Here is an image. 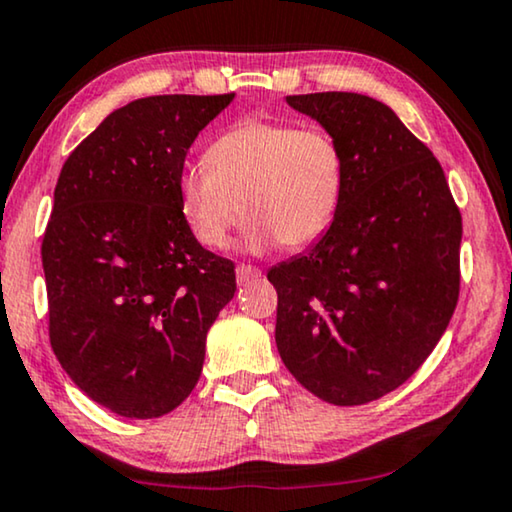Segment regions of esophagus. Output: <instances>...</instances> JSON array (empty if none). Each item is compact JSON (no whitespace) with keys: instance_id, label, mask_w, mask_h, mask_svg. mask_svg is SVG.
Segmentation results:
<instances>
[{"instance_id":"obj_1","label":"esophagus","mask_w":512,"mask_h":512,"mask_svg":"<svg viewBox=\"0 0 512 512\" xmlns=\"http://www.w3.org/2000/svg\"><path fill=\"white\" fill-rule=\"evenodd\" d=\"M259 276H262V271H259L257 266H253V264H239V266H236V280H239V283H250V280H255Z\"/></svg>"}]
</instances>
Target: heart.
Masks as SVG:
<instances>
[{"mask_svg":"<svg viewBox=\"0 0 512 512\" xmlns=\"http://www.w3.org/2000/svg\"><path fill=\"white\" fill-rule=\"evenodd\" d=\"M345 164L334 136L320 127L243 120L206 150V164L178 174V211L206 248L227 243L248 215L243 246L262 253L278 243L306 248L334 225Z\"/></svg>","mask_w":512,"mask_h":512,"instance_id":"1","label":"heart"}]
</instances>
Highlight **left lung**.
Listing matches in <instances>:
<instances>
[{
  "instance_id": "obj_1",
  "label": "left lung",
  "mask_w": 512,
  "mask_h": 512,
  "mask_svg": "<svg viewBox=\"0 0 512 512\" xmlns=\"http://www.w3.org/2000/svg\"><path fill=\"white\" fill-rule=\"evenodd\" d=\"M343 153L329 232L273 266L276 345L322 401L362 406L413 376L455 313L462 215L434 153L390 106L357 92L292 95Z\"/></svg>"
}]
</instances>
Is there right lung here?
<instances>
[{"label": "right lung", "mask_w": 512, "mask_h": 512, "mask_svg": "<svg viewBox=\"0 0 512 512\" xmlns=\"http://www.w3.org/2000/svg\"><path fill=\"white\" fill-rule=\"evenodd\" d=\"M234 95H157L113 111L64 162L41 243L48 334L67 376L111 413L150 420L190 397L206 334L236 292L201 248L176 181Z\"/></svg>", "instance_id": "right-lung-1"}]
</instances>
